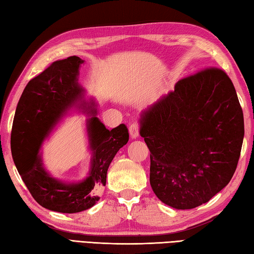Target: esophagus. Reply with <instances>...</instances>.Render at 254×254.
Listing matches in <instances>:
<instances>
[{
    "instance_id": "34e87169",
    "label": "esophagus",
    "mask_w": 254,
    "mask_h": 254,
    "mask_svg": "<svg viewBox=\"0 0 254 254\" xmlns=\"http://www.w3.org/2000/svg\"><path fill=\"white\" fill-rule=\"evenodd\" d=\"M128 132H130V135L132 138H136L139 133V123L138 122L131 123L130 127H128Z\"/></svg>"
}]
</instances>
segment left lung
I'll list each match as a JSON object with an SVG mask.
<instances>
[{
	"instance_id": "1",
	"label": "left lung",
	"mask_w": 254,
	"mask_h": 254,
	"mask_svg": "<svg viewBox=\"0 0 254 254\" xmlns=\"http://www.w3.org/2000/svg\"><path fill=\"white\" fill-rule=\"evenodd\" d=\"M141 136L150 152L149 182L161 202L190 209L228 185L240 157L244 113L223 69L180 79L144 111Z\"/></svg>"
}]
</instances>
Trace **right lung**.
<instances>
[{
  "label": "right lung",
  "mask_w": 254,
  "mask_h": 254,
  "mask_svg": "<svg viewBox=\"0 0 254 254\" xmlns=\"http://www.w3.org/2000/svg\"><path fill=\"white\" fill-rule=\"evenodd\" d=\"M83 62L76 56L68 57L30 79L16 108L10 133L14 163L27 189L42 207L59 213H78L94 206L99 199L96 193L106 186L110 163L128 141L126 124L109 131L94 116L87 127L93 152L89 177L76 185H65L45 171L38 155L40 145L62 113L82 99L84 89L77 75ZM90 112L95 115L96 110Z\"/></svg>",
  "instance_id": "1"
}]
</instances>
